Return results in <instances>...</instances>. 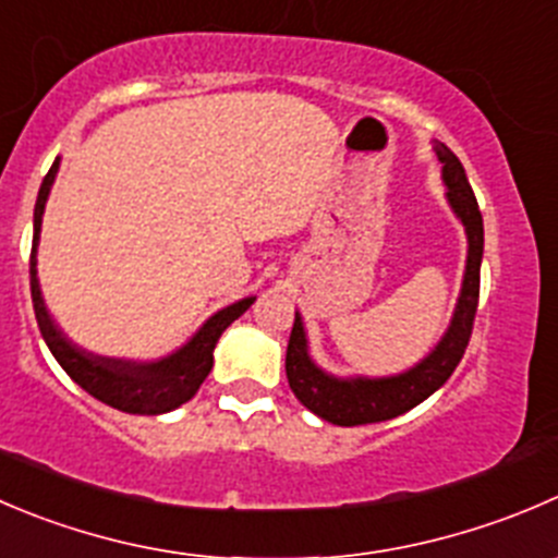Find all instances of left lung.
I'll use <instances>...</instances> for the list:
<instances>
[{
  "label": "left lung",
  "mask_w": 558,
  "mask_h": 558,
  "mask_svg": "<svg viewBox=\"0 0 558 558\" xmlns=\"http://www.w3.org/2000/svg\"><path fill=\"white\" fill-rule=\"evenodd\" d=\"M436 155L441 160V180L447 185V202L452 213L466 226L469 236V256L466 275H463V289L458 296L456 316H452L450 329L439 340L434 351L425 356L420 365L409 367L405 373L387 378H335L324 373L307 354L305 327H302L300 313H294V327H291L289 349H286V376H289L291 392L300 398L302 405L318 414L332 425H367L384 423L403 411L414 409L425 398L436 392L458 362L463 360L469 338H472L474 313L480 302V264H483V215H480L477 198H474L472 185L466 180L461 160L439 144Z\"/></svg>",
  "instance_id": "8db88e82"
}]
</instances>
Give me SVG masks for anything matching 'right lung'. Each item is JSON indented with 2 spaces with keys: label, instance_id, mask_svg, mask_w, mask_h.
I'll use <instances>...</instances> for the list:
<instances>
[{
  "label": "right lung",
  "instance_id": "obj_1",
  "mask_svg": "<svg viewBox=\"0 0 558 558\" xmlns=\"http://www.w3.org/2000/svg\"><path fill=\"white\" fill-rule=\"evenodd\" d=\"M59 158L43 177L40 193H37L35 204V236H32V258H29V286H32V305H35L37 327H40L43 340L48 343L51 354L57 356L59 365L64 367L70 378L78 384L81 389L92 395V398L102 400L106 405L128 414H166V411L177 409V405L187 403L204 378L213 371V351L223 329L229 327L234 318H240L247 307L253 305L256 296H245V300L234 302V305L223 307L215 313L213 318L204 322V327L182 345L174 354L163 356L158 362H130V360H108V356L89 354V351L78 349L70 338H64L62 329L51 322L43 302L40 283H37V240H40V223L43 209H46L48 191L57 177Z\"/></svg>",
  "mask_w": 558,
  "mask_h": 558
}]
</instances>
